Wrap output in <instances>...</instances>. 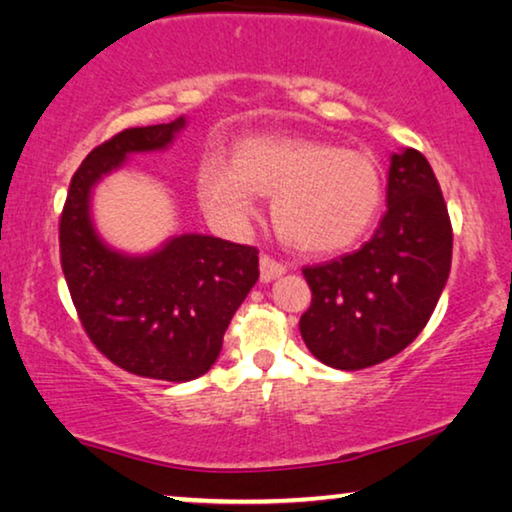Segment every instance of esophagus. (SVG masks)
Masks as SVG:
<instances>
[{
  "label": "esophagus",
  "instance_id": "34e87169",
  "mask_svg": "<svg viewBox=\"0 0 512 512\" xmlns=\"http://www.w3.org/2000/svg\"><path fill=\"white\" fill-rule=\"evenodd\" d=\"M283 274H285V264L283 262L274 260V257H271V255H262L260 257V278H262L264 283L274 281V278L283 276Z\"/></svg>",
  "mask_w": 512,
  "mask_h": 512
}]
</instances>
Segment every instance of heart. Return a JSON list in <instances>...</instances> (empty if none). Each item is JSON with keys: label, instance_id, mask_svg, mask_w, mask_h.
<instances>
[{"label": "heart", "instance_id": "b5f03b06", "mask_svg": "<svg viewBox=\"0 0 512 512\" xmlns=\"http://www.w3.org/2000/svg\"><path fill=\"white\" fill-rule=\"evenodd\" d=\"M199 194L210 213L243 222L257 194L274 196L276 231L302 252L349 248L370 229L384 201V175L372 156L309 138H250L234 163L208 156Z\"/></svg>", "mask_w": 512, "mask_h": 512}]
</instances>
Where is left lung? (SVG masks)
Returning <instances> with one entry per match:
<instances>
[{"mask_svg":"<svg viewBox=\"0 0 512 512\" xmlns=\"http://www.w3.org/2000/svg\"><path fill=\"white\" fill-rule=\"evenodd\" d=\"M388 210L363 248L304 267L311 306L299 318L320 363L363 370L407 349L438 304L452 267V222L431 163L391 156Z\"/></svg>","mask_w":512,"mask_h":512,"instance_id":"8db88e82","label":"left lung"}]
</instances>
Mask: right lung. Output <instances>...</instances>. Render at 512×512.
Instances as JSON below:
<instances>
[{
	"instance_id": "obj_1",
	"label": "right lung",
	"mask_w": 512,
	"mask_h": 512,
	"mask_svg": "<svg viewBox=\"0 0 512 512\" xmlns=\"http://www.w3.org/2000/svg\"><path fill=\"white\" fill-rule=\"evenodd\" d=\"M185 117L126 128L102 142L72 175L60 213V264L74 309L95 349L138 377L189 381L206 374L224 332L260 278L257 248L185 234L128 257L107 248L91 222V189L133 152L173 142Z\"/></svg>"
}]
</instances>
